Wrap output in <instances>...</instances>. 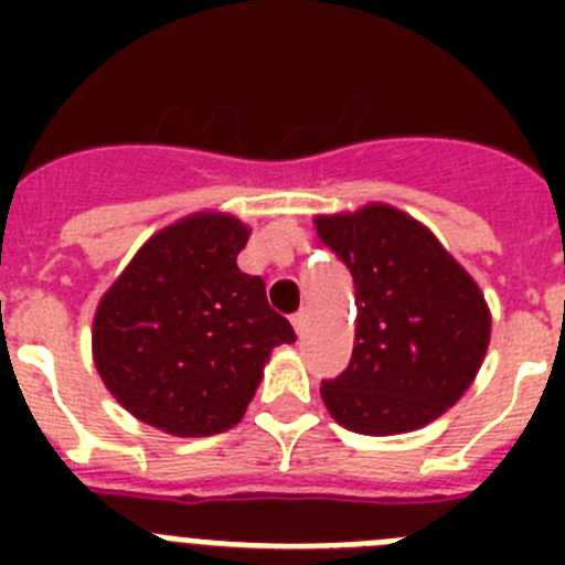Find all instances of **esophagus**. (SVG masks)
<instances>
[{"instance_id": "1", "label": "esophagus", "mask_w": 565, "mask_h": 565, "mask_svg": "<svg viewBox=\"0 0 565 565\" xmlns=\"http://www.w3.org/2000/svg\"><path fill=\"white\" fill-rule=\"evenodd\" d=\"M306 322H308V308H302V311H297L291 317V326L297 328V333H302L306 331Z\"/></svg>"}]
</instances>
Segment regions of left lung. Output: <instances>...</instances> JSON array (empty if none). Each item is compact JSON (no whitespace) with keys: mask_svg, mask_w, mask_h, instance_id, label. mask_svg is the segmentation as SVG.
<instances>
[{"mask_svg":"<svg viewBox=\"0 0 565 565\" xmlns=\"http://www.w3.org/2000/svg\"><path fill=\"white\" fill-rule=\"evenodd\" d=\"M313 226L356 288L351 364L319 387L328 413L362 436L436 422L487 356L492 317L478 282L430 228L387 203L317 214Z\"/></svg>","mask_w":565,"mask_h":565,"instance_id":"8db88e82","label":"left lung"}]
</instances>
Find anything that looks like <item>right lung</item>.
Instances as JSON below:
<instances>
[{
    "label": "right lung",
    "mask_w": 565,
    "mask_h": 565,
    "mask_svg": "<svg viewBox=\"0 0 565 565\" xmlns=\"http://www.w3.org/2000/svg\"><path fill=\"white\" fill-rule=\"evenodd\" d=\"M252 228L194 212L154 232L93 317V362L124 411L178 438L232 430L294 328L237 268Z\"/></svg>",
    "instance_id": "1"
}]
</instances>
